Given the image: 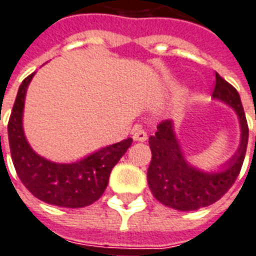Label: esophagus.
<instances>
[{
	"instance_id": "1",
	"label": "esophagus",
	"mask_w": 256,
	"mask_h": 256,
	"mask_svg": "<svg viewBox=\"0 0 256 256\" xmlns=\"http://www.w3.org/2000/svg\"><path fill=\"white\" fill-rule=\"evenodd\" d=\"M147 134L144 132L142 128H136L135 130H134V134H132V139L135 140V142H146L147 140Z\"/></svg>"
}]
</instances>
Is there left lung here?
<instances>
[{"mask_svg":"<svg viewBox=\"0 0 256 256\" xmlns=\"http://www.w3.org/2000/svg\"><path fill=\"white\" fill-rule=\"evenodd\" d=\"M213 98L228 104L235 110L242 130L239 148L222 164V172H205L190 166L180 151L172 120L158 124L155 135L148 139L152 154L147 172L150 189L159 202L176 210H196L218 201L235 184L243 166L248 143L244 109L238 90L217 72Z\"/></svg>","mask_w":256,"mask_h":256,"instance_id":"obj_1","label":"left lung"}]
</instances>
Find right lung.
Masks as SVG:
<instances>
[{"label":"right lung","mask_w":256,"mask_h":256,"mask_svg":"<svg viewBox=\"0 0 256 256\" xmlns=\"http://www.w3.org/2000/svg\"><path fill=\"white\" fill-rule=\"evenodd\" d=\"M34 76V72L20 84L8 122L9 147L17 176L26 189L44 202L63 208L88 206L104 194L112 168L130 148L132 139L104 147L76 163H54L38 155L22 130L26 88Z\"/></svg>","instance_id":"obj_1"}]
</instances>
